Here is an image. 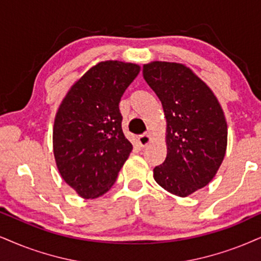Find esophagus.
I'll list each match as a JSON object with an SVG mask.
<instances>
[{
	"instance_id": "34e87169",
	"label": "esophagus",
	"mask_w": 261,
	"mask_h": 261,
	"mask_svg": "<svg viewBox=\"0 0 261 261\" xmlns=\"http://www.w3.org/2000/svg\"><path fill=\"white\" fill-rule=\"evenodd\" d=\"M151 141V136L149 133H144L141 134V136L138 137V143L140 144V146H146L147 144H149Z\"/></svg>"
}]
</instances>
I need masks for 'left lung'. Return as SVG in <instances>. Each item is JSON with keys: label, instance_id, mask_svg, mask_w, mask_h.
Listing matches in <instances>:
<instances>
[{"label": "left lung", "instance_id": "1", "mask_svg": "<svg viewBox=\"0 0 261 261\" xmlns=\"http://www.w3.org/2000/svg\"><path fill=\"white\" fill-rule=\"evenodd\" d=\"M143 76L167 120V157L153 168V178L170 194L186 197L208 185L223 162L227 145L223 109L211 88L181 64H145Z\"/></svg>", "mask_w": 261, "mask_h": 261}]
</instances>
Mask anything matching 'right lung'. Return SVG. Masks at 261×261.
Here are the masks:
<instances>
[{
  "label": "right lung",
  "instance_id": "obj_1",
  "mask_svg": "<svg viewBox=\"0 0 261 261\" xmlns=\"http://www.w3.org/2000/svg\"><path fill=\"white\" fill-rule=\"evenodd\" d=\"M137 64L101 62L71 87L58 109L53 151L60 175L83 198L109 191L133 145L122 130V95Z\"/></svg>",
  "mask_w": 261,
  "mask_h": 261
}]
</instances>
